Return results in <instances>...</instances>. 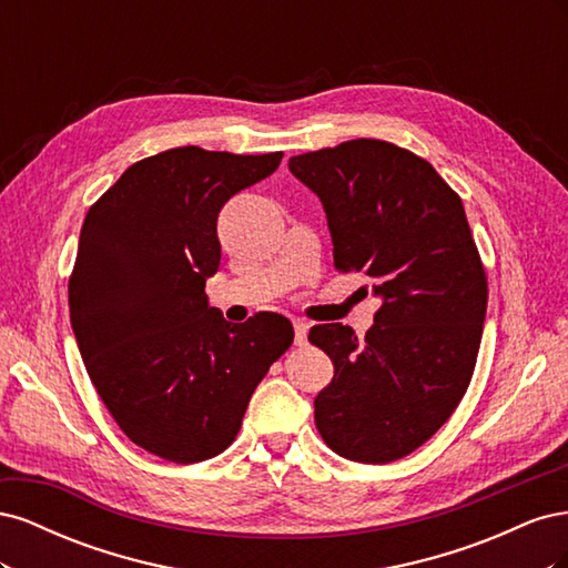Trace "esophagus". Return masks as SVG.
Segmentation results:
<instances>
[{"mask_svg": "<svg viewBox=\"0 0 568 568\" xmlns=\"http://www.w3.org/2000/svg\"><path fill=\"white\" fill-rule=\"evenodd\" d=\"M307 329H311V324H307V322H303V320L294 322V341H296V346H305V343H307Z\"/></svg>", "mask_w": 568, "mask_h": 568, "instance_id": "34e87169", "label": "esophagus"}]
</instances>
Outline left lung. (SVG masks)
Masks as SVG:
<instances>
[{
	"label": "left lung",
	"mask_w": 568,
	"mask_h": 568,
	"mask_svg": "<svg viewBox=\"0 0 568 568\" xmlns=\"http://www.w3.org/2000/svg\"><path fill=\"white\" fill-rule=\"evenodd\" d=\"M288 170L322 201L336 270L367 274L382 301L365 338L341 322L307 336L334 363L317 432L346 459H400L450 419L484 334L488 282L462 199L382 140L301 153Z\"/></svg>",
	"instance_id": "obj_1"
}]
</instances>
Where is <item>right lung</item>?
I'll use <instances>...</instances> for the list:
<instances>
[{
	"label": "right lung",
	"mask_w": 568,
	"mask_h": 568,
	"mask_svg": "<svg viewBox=\"0 0 568 568\" xmlns=\"http://www.w3.org/2000/svg\"><path fill=\"white\" fill-rule=\"evenodd\" d=\"M282 151L170 149L130 165L84 217L71 324L99 398L146 453L192 464L227 450L255 386L294 341L282 315L244 324L209 305L217 215Z\"/></svg>",
	"instance_id": "add662e5"
}]
</instances>
